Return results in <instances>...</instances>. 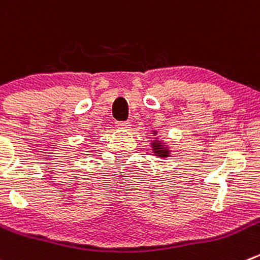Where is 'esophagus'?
<instances>
[{"instance_id":"esophagus-1","label":"esophagus","mask_w":260,"mask_h":260,"mask_svg":"<svg viewBox=\"0 0 260 260\" xmlns=\"http://www.w3.org/2000/svg\"><path fill=\"white\" fill-rule=\"evenodd\" d=\"M118 128H123V129H127V128H131L129 122H117Z\"/></svg>"}]
</instances>
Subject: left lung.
<instances>
[{"label":"left lung","instance_id":"1","mask_svg":"<svg viewBox=\"0 0 260 260\" xmlns=\"http://www.w3.org/2000/svg\"><path fill=\"white\" fill-rule=\"evenodd\" d=\"M152 148L155 150V153H157V156H160V157H166V156L169 155V151L165 150V148L160 145V142H158V141L157 142H153Z\"/></svg>","mask_w":260,"mask_h":260}]
</instances>
